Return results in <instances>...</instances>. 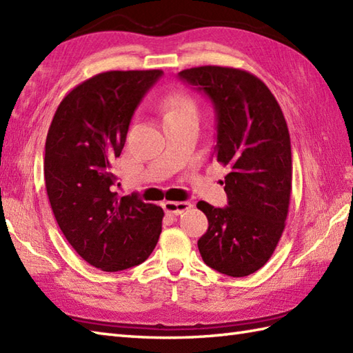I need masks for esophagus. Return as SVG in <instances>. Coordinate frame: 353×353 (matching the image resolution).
Wrapping results in <instances>:
<instances>
[{
    "label": "esophagus",
    "mask_w": 353,
    "mask_h": 353,
    "mask_svg": "<svg viewBox=\"0 0 353 353\" xmlns=\"http://www.w3.org/2000/svg\"><path fill=\"white\" fill-rule=\"evenodd\" d=\"M190 201H165L163 209L171 215H181L191 209Z\"/></svg>",
    "instance_id": "34e87169"
}]
</instances>
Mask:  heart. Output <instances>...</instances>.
Here are the masks:
<instances>
[{
	"mask_svg": "<svg viewBox=\"0 0 353 353\" xmlns=\"http://www.w3.org/2000/svg\"><path fill=\"white\" fill-rule=\"evenodd\" d=\"M170 114H197V106L190 95L179 92L167 103V115Z\"/></svg>",
	"mask_w": 353,
	"mask_h": 353,
	"instance_id": "b5f03b06",
	"label": "heart"
}]
</instances>
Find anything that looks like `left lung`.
<instances>
[{
  "instance_id": "obj_1",
  "label": "left lung",
  "mask_w": 353,
  "mask_h": 353,
  "mask_svg": "<svg viewBox=\"0 0 353 353\" xmlns=\"http://www.w3.org/2000/svg\"><path fill=\"white\" fill-rule=\"evenodd\" d=\"M212 101L216 117L214 161L224 177L226 208L199 201L209 228L199 239L205 264L244 277L265 265L285 229L291 196V142L279 103L262 80L229 66L179 72Z\"/></svg>"
}]
</instances>
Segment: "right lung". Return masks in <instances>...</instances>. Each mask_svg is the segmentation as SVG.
Wrapping results in <instances>:
<instances>
[{
    "mask_svg": "<svg viewBox=\"0 0 353 353\" xmlns=\"http://www.w3.org/2000/svg\"><path fill=\"white\" fill-rule=\"evenodd\" d=\"M162 74H97L65 95L48 129L43 177L52 214L72 249L103 272L142 264L162 232V208L137 194L119 197L112 172L134 110Z\"/></svg>",
    "mask_w": 353,
    "mask_h": 353,
    "instance_id": "1",
    "label": "right lung"
}]
</instances>
